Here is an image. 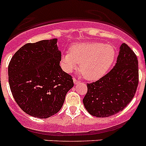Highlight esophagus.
I'll list each match as a JSON object with an SVG mask.
<instances>
[{
	"instance_id": "34e87169",
	"label": "esophagus",
	"mask_w": 146,
	"mask_h": 146,
	"mask_svg": "<svg viewBox=\"0 0 146 146\" xmlns=\"http://www.w3.org/2000/svg\"><path fill=\"white\" fill-rule=\"evenodd\" d=\"M73 80H74V85H77V84H78L79 82H79V81H78V80H76L75 78H73Z\"/></svg>"
}]
</instances>
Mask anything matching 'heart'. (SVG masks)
Instances as JSON below:
<instances>
[{
	"mask_svg": "<svg viewBox=\"0 0 146 146\" xmlns=\"http://www.w3.org/2000/svg\"><path fill=\"white\" fill-rule=\"evenodd\" d=\"M113 47L102 42H87L77 43L70 48L61 57V64L66 72L79 68L86 80L96 81L104 77L115 59Z\"/></svg>",
	"mask_w": 146,
	"mask_h": 146,
	"instance_id": "heart-1",
	"label": "heart"
}]
</instances>
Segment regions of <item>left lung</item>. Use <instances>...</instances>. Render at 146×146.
<instances>
[{
    "label": "left lung",
    "mask_w": 146,
    "mask_h": 146,
    "mask_svg": "<svg viewBox=\"0 0 146 146\" xmlns=\"http://www.w3.org/2000/svg\"><path fill=\"white\" fill-rule=\"evenodd\" d=\"M138 85V61L127 44L119 48L113 69L95 82L88 84L85 108L96 117H108L122 111L132 101Z\"/></svg>",
    "instance_id": "left-lung-1"
}]
</instances>
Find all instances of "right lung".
Masks as SVG:
<instances>
[{"instance_id": "obj_1", "label": "right lung", "mask_w": 146, "mask_h": 146, "mask_svg": "<svg viewBox=\"0 0 146 146\" xmlns=\"http://www.w3.org/2000/svg\"><path fill=\"white\" fill-rule=\"evenodd\" d=\"M56 38L27 43L9 64V82L14 100L25 113L46 119L61 110L74 86L72 76L60 66Z\"/></svg>"}]
</instances>
